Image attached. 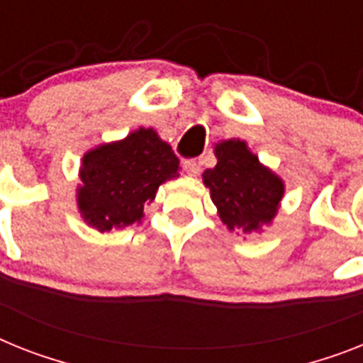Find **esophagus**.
Instances as JSON below:
<instances>
[{"label":"esophagus","mask_w":363,"mask_h":363,"mask_svg":"<svg viewBox=\"0 0 363 363\" xmlns=\"http://www.w3.org/2000/svg\"><path fill=\"white\" fill-rule=\"evenodd\" d=\"M182 167H184V172L191 177H197L201 172L199 162H197V160H194V158H190V160H184V162H182Z\"/></svg>","instance_id":"esophagus-1"}]
</instances>
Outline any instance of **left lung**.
Returning a JSON list of instances; mask_svg holds the SVG:
<instances>
[{
  "mask_svg": "<svg viewBox=\"0 0 363 363\" xmlns=\"http://www.w3.org/2000/svg\"><path fill=\"white\" fill-rule=\"evenodd\" d=\"M218 164L203 173L212 203L228 230L258 233L277 216L284 182L249 151L243 140H223L214 147Z\"/></svg>",
  "mask_w": 363,
  "mask_h": 363,
  "instance_id": "8db88e82",
  "label": "left lung"
}]
</instances>
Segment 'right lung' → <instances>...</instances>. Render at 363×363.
Segmentation results:
<instances>
[{"label":"right lung","instance_id":"add662e5","mask_svg":"<svg viewBox=\"0 0 363 363\" xmlns=\"http://www.w3.org/2000/svg\"><path fill=\"white\" fill-rule=\"evenodd\" d=\"M77 206L99 233L144 219L162 182L179 177V158L153 129L140 127L120 142L88 151L81 164Z\"/></svg>","mask_w":363,"mask_h":363}]
</instances>
